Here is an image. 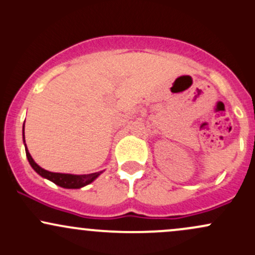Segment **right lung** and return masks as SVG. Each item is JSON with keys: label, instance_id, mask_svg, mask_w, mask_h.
I'll use <instances>...</instances> for the list:
<instances>
[{"label": "right lung", "instance_id": "right-lung-1", "mask_svg": "<svg viewBox=\"0 0 255 255\" xmlns=\"http://www.w3.org/2000/svg\"><path fill=\"white\" fill-rule=\"evenodd\" d=\"M24 143H25V136H24ZM26 150V156L30 165L32 166L33 170L36 171L39 176L44 177V178L49 179L55 184H58L59 187L67 188V189H78V188L84 187V185L90 184L94 179L96 178L101 172L96 173H90V174H68V173H56V172H49V171L44 170L41 166H38L33 161L32 156L28 153L27 148H25Z\"/></svg>", "mask_w": 255, "mask_h": 255}]
</instances>
